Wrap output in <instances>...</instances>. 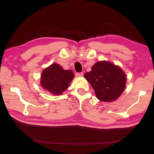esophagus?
Instances as JSON below:
<instances>
[{
    "label": "esophagus",
    "instance_id": "34e87169",
    "mask_svg": "<svg viewBox=\"0 0 154 154\" xmlns=\"http://www.w3.org/2000/svg\"><path fill=\"white\" fill-rule=\"evenodd\" d=\"M75 75H76L77 77H82L83 75V73H82V72H81V73H76Z\"/></svg>",
    "mask_w": 154,
    "mask_h": 154
}]
</instances>
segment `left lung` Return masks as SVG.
Returning a JSON list of instances; mask_svg holds the SVG:
<instances>
[{
    "label": "left lung",
    "mask_w": 154,
    "mask_h": 154,
    "mask_svg": "<svg viewBox=\"0 0 154 154\" xmlns=\"http://www.w3.org/2000/svg\"><path fill=\"white\" fill-rule=\"evenodd\" d=\"M84 77L93 88L97 99L104 102L116 100L126 87L125 73L119 66L109 61L97 62Z\"/></svg>",
    "instance_id": "obj_1"
}]
</instances>
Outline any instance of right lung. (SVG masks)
Segmentation results:
<instances>
[{"instance_id": "obj_1", "label": "right lung", "mask_w": 154, "mask_h": 154, "mask_svg": "<svg viewBox=\"0 0 154 154\" xmlns=\"http://www.w3.org/2000/svg\"><path fill=\"white\" fill-rule=\"evenodd\" d=\"M74 78L71 70H64L57 63L51 64L42 71L40 85L53 94H61L66 90Z\"/></svg>"}]
</instances>
